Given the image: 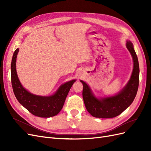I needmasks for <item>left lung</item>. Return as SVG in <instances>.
I'll list each match as a JSON object with an SVG mask.
<instances>
[{"label":"left lung","mask_w":151,"mask_h":151,"mask_svg":"<svg viewBox=\"0 0 151 151\" xmlns=\"http://www.w3.org/2000/svg\"><path fill=\"white\" fill-rule=\"evenodd\" d=\"M126 47L133 58L134 68L130 79L126 86L116 94L98 98L93 93L89 85L83 81V97L86 109L96 118L116 117L125 111L134 100L139 83V65L138 58L130 41H127Z\"/></svg>","instance_id":"8db88e82"}]
</instances>
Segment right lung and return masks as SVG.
I'll return each instance as SVG.
<instances>
[{
    "mask_svg": "<svg viewBox=\"0 0 151 151\" xmlns=\"http://www.w3.org/2000/svg\"><path fill=\"white\" fill-rule=\"evenodd\" d=\"M19 48L14 52L11 62V83L17 101L33 115L49 118L57 115L63 108L67 96L76 79L62 84L53 94L48 96L35 95L27 91L21 84L16 72V62Z\"/></svg>",
    "mask_w": 151,
    "mask_h": 151,
    "instance_id": "1",
    "label": "right lung"
}]
</instances>
